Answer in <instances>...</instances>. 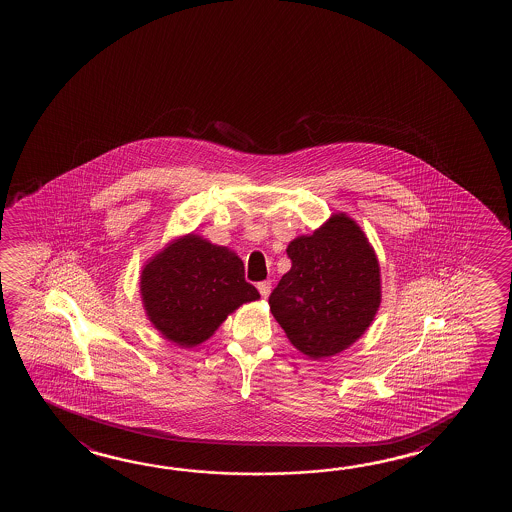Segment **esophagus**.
<instances>
[{
	"mask_svg": "<svg viewBox=\"0 0 512 512\" xmlns=\"http://www.w3.org/2000/svg\"><path fill=\"white\" fill-rule=\"evenodd\" d=\"M257 289H259V293L262 298H268L269 293H271V282H269V280L259 282V284H257Z\"/></svg>",
	"mask_w": 512,
	"mask_h": 512,
	"instance_id": "1",
	"label": "esophagus"
}]
</instances>
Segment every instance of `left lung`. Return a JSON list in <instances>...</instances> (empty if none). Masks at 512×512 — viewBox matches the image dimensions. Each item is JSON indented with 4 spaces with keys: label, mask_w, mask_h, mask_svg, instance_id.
Wrapping results in <instances>:
<instances>
[{
    "label": "left lung",
    "mask_w": 512,
    "mask_h": 512,
    "mask_svg": "<svg viewBox=\"0 0 512 512\" xmlns=\"http://www.w3.org/2000/svg\"><path fill=\"white\" fill-rule=\"evenodd\" d=\"M291 269L269 296L273 316L294 348L323 359L368 330L380 307V266L361 227L334 214L287 246Z\"/></svg>",
    "instance_id": "left-lung-1"
}]
</instances>
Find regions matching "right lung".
<instances>
[{
  "instance_id": "1",
  "label": "right lung",
  "mask_w": 512,
  "mask_h": 512,
  "mask_svg": "<svg viewBox=\"0 0 512 512\" xmlns=\"http://www.w3.org/2000/svg\"><path fill=\"white\" fill-rule=\"evenodd\" d=\"M144 310L162 336L191 348L207 341L243 303L260 294L244 280V264L225 246L184 235L144 266Z\"/></svg>"
}]
</instances>
